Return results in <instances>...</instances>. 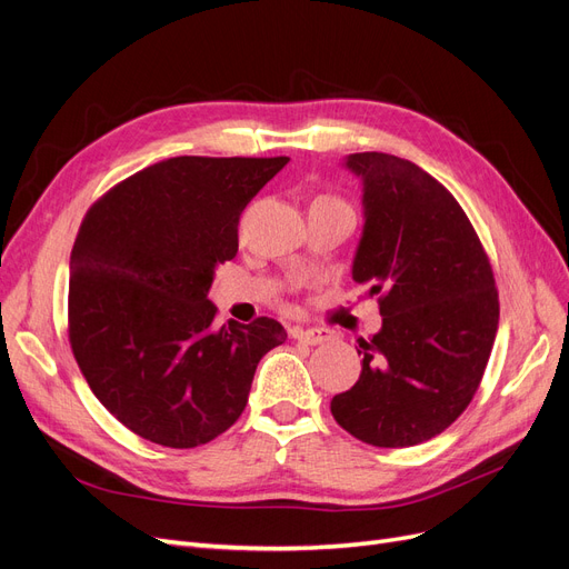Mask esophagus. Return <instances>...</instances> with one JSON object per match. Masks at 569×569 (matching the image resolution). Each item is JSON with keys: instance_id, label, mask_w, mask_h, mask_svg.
Wrapping results in <instances>:
<instances>
[{"instance_id": "obj_1", "label": "esophagus", "mask_w": 569, "mask_h": 569, "mask_svg": "<svg viewBox=\"0 0 569 569\" xmlns=\"http://www.w3.org/2000/svg\"><path fill=\"white\" fill-rule=\"evenodd\" d=\"M289 335H291V339L308 343V347H316V343H325V341L332 339V332L322 330V327H299V325H295L289 330Z\"/></svg>"}]
</instances>
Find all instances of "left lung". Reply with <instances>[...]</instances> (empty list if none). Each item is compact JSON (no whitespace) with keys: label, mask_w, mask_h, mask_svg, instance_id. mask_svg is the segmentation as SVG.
I'll list each match as a JSON object with an SVG mask.
<instances>
[{"label":"left lung","mask_w":569,"mask_h":569,"mask_svg":"<svg viewBox=\"0 0 569 569\" xmlns=\"http://www.w3.org/2000/svg\"><path fill=\"white\" fill-rule=\"evenodd\" d=\"M343 166L363 182L351 272L380 297L382 330L358 339L363 370L330 408L356 439L403 449L470 406L498 330L496 280L460 203L420 166L380 151Z\"/></svg>","instance_id":"1"}]
</instances>
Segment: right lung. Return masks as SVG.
<instances>
[{"instance_id":"right-lung-1","label":"right lung","mask_w":569,"mask_h":569,"mask_svg":"<svg viewBox=\"0 0 569 569\" xmlns=\"http://www.w3.org/2000/svg\"><path fill=\"white\" fill-rule=\"evenodd\" d=\"M176 157L118 182L71 251L68 337L90 389L147 441L194 449L247 408L258 360L287 339L272 318L213 327L206 299L237 256L247 203L287 166Z\"/></svg>"}]
</instances>
